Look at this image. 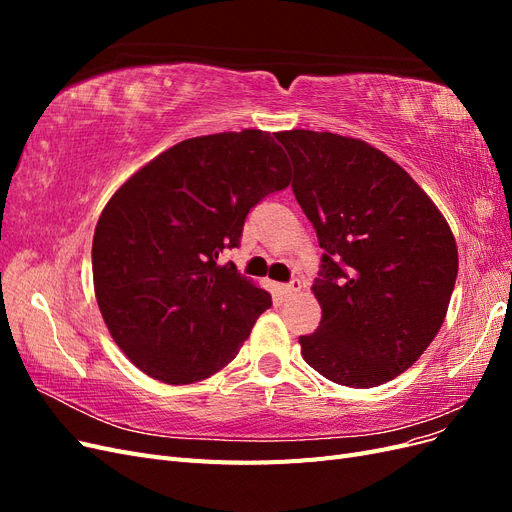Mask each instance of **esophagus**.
<instances>
[{"label": "esophagus", "mask_w": 512, "mask_h": 512, "mask_svg": "<svg viewBox=\"0 0 512 512\" xmlns=\"http://www.w3.org/2000/svg\"><path fill=\"white\" fill-rule=\"evenodd\" d=\"M299 290H301V282H299V280H294V282H290V284H284V286L277 288V292H280V299H282V301L292 299L294 294H297Z\"/></svg>", "instance_id": "34e87169"}]
</instances>
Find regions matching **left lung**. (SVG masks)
Here are the masks:
<instances>
[{
  "label": "left lung",
  "mask_w": 512,
  "mask_h": 512,
  "mask_svg": "<svg viewBox=\"0 0 512 512\" xmlns=\"http://www.w3.org/2000/svg\"><path fill=\"white\" fill-rule=\"evenodd\" d=\"M292 192L324 250L314 294L322 320L301 354L327 380L371 389L418 361L457 280L451 228L416 181L359 138L277 132Z\"/></svg>",
  "instance_id": "1"
}]
</instances>
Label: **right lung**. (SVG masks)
<instances>
[{
	"mask_svg": "<svg viewBox=\"0 0 512 512\" xmlns=\"http://www.w3.org/2000/svg\"><path fill=\"white\" fill-rule=\"evenodd\" d=\"M269 132L196 136L132 175L104 207L91 247L94 288L117 346L147 376L190 384L239 354L271 294L228 262L247 213L288 188Z\"/></svg>",
	"mask_w": 512,
	"mask_h": 512,
	"instance_id": "right-lung-1",
	"label": "right lung"
}]
</instances>
